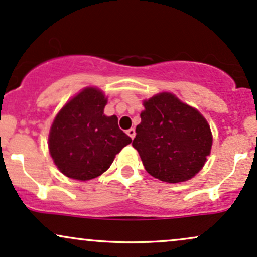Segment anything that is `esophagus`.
Here are the masks:
<instances>
[{"label": "esophagus", "mask_w": 257, "mask_h": 257, "mask_svg": "<svg viewBox=\"0 0 257 257\" xmlns=\"http://www.w3.org/2000/svg\"><path fill=\"white\" fill-rule=\"evenodd\" d=\"M126 134H128L132 139H134L135 138V129L134 128L128 129V131H126Z\"/></svg>", "instance_id": "esophagus-1"}]
</instances>
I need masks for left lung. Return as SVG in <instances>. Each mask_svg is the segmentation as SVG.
<instances>
[{"label": "left lung", "instance_id": "1", "mask_svg": "<svg viewBox=\"0 0 257 257\" xmlns=\"http://www.w3.org/2000/svg\"><path fill=\"white\" fill-rule=\"evenodd\" d=\"M141 123L133 147L146 172L161 181L176 184L193 178L210 155V126L196 108L170 93L144 102Z\"/></svg>", "mask_w": 257, "mask_h": 257}]
</instances>
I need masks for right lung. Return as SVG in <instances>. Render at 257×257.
<instances>
[{"label":"right lung","mask_w":257,"mask_h":257,"mask_svg":"<svg viewBox=\"0 0 257 257\" xmlns=\"http://www.w3.org/2000/svg\"><path fill=\"white\" fill-rule=\"evenodd\" d=\"M105 95L85 88L61 108L49 133V152L67 178L90 180L110 168L114 156L132 143L118 118L104 114Z\"/></svg>","instance_id":"add662e5"}]
</instances>
